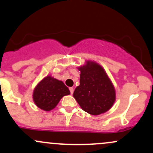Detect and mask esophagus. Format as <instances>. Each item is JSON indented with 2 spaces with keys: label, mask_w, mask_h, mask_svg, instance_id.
Listing matches in <instances>:
<instances>
[{
  "label": "esophagus",
  "mask_w": 153,
  "mask_h": 153,
  "mask_svg": "<svg viewBox=\"0 0 153 153\" xmlns=\"http://www.w3.org/2000/svg\"><path fill=\"white\" fill-rule=\"evenodd\" d=\"M70 91H71V94H73V92H74V88L73 87H71L70 88Z\"/></svg>",
  "instance_id": "1"
}]
</instances>
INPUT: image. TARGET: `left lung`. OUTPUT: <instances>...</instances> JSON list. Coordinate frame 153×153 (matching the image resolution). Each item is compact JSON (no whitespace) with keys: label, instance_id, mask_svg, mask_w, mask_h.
Segmentation results:
<instances>
[{"label":"left lung","instance_id":"8db88e82","mask_svg":"<svg viewBox=\"0 0 153 153\" xmlns=\"http://www.w3.org/2000/svg\"><path fill=\"white\" fill-rule=\"evenodd\" d=\"M77 68L80 72V85L73 97L80 108L94 116L108 111L116 101V90L104 68L92 60H85Z\"/></svg>","mask_w":153,"mask_h":153}]
</instances>
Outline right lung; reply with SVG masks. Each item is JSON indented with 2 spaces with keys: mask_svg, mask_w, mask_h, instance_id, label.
<instances>
[{
  "mask_svg": "<svg viewBox=\"0 0 153 153\" xmlns=\"http://www.w3.org/2000/svg\"><path fill=\"white\" fill-rule=\"evenodd\" d=\"M68 88L62 80L48 75L36 84L33 91V101L38 108L45 111L54 109L63 96L70 95Z\"/></svg>",
  "mask_w": 153,
  "mask_h": 153,
  "instance_id": "1",
  "label": "right lung"
}]
</instances>
